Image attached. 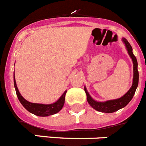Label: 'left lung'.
Returning a JSON list of instances; mask_svg holds the SVG:
<instances>
[{"label": "left lung", "mask_w": 146, "mask_h": 146, "mask_svg": "<svg viewBox=\"0 0 146 146\" xmlns=\"http://www.w3.org/2000/svg\"><path fill=\"white\" fill-rule=\"evenodd\" d=\"M122 41L126 46V50L128 51L129 56L131 57L133 62V81L132 85L131 88L129 89V91L126 94L123 95L122 97L117 98V99L109 100L106 101H97L94 100L89 94L88 91L87 90L86 87H84V91L87 95V100L89 104L92 106L94 110H97L101 112H104V113H112L114 111H116L120 109L123 108L128 104L131 101L134 96L135 91L137 90V87L138 86V82H139V73L137 70V61L135 56L134 55L132 52V48L131 45L129 44L128 40L124 37L122 38Z\"/></svg>", "instance_id": "obj_1"}]
</instances>
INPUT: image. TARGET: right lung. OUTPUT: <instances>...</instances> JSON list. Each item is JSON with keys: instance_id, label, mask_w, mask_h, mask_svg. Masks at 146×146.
Returning <instances> with one entry per match:
<instances>
[{"instance_id": "add662e5", "label": "right lung", "mask_w": 146, "mask_h": 146, "mask_svg": "<svg viewBox=\"0 0 146 146\" xmlns=\"http://www.w3.org/2000/svg\"><path fill=\"white\" fill-rule=\"evenodd\" d=\"M14 85H15V90H16V94H17V98H18L19 101L21 103V104L29 112H31V113L34 114V115H36V116L47 117V116H50V115L56 114L62 109L63 106L64 104V99H65V95L67 90L64 91V93L62 95V96L54 103L50 104H36L29 102V101L25 99L21 96V94H20L18 90V88L17 87V84H16V81H15V73H14Z\"/></svg>"}]
</instances>
